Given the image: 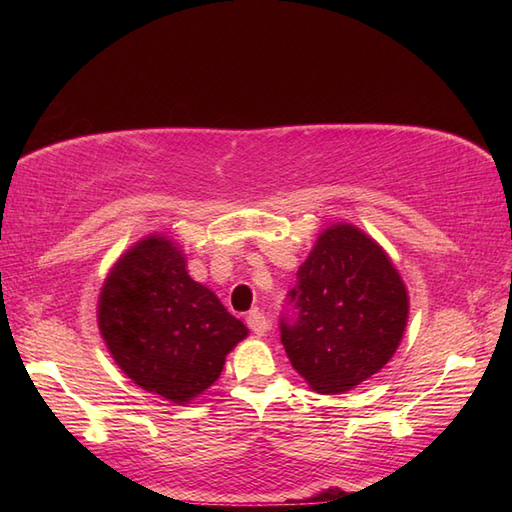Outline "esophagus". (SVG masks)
<instances>
[{"mask_svg":"<svg viewBox=\"0 0 512 512\" xmlns=\"http://www.w3.org/2000/svg\"><path fill=\"white\" fill-rule=\"evenodd\" d=\"M246 323H248V328L253 330L257 336H264L266 332H268V328H270V323H268V319H266V314L264 312H259V310H253L246 317Z\"/></svg>","mask_w":512,"mask_h":512,"instance_id":"obj_1","label":"esophagus"}]
</instances>
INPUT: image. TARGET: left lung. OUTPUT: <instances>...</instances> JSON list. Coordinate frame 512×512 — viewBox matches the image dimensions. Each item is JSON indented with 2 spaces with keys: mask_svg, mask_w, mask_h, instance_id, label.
Returning a JSON list of instances; mask_svg holds the SVG:
<instances>
[{
  "mask_svg": "<svg viewBox=\"0 0 512 512\" xmlns=\"http://www.w3.org/2000/svg\"><path fill=\"white\" fill-rule=\"evenodd\" d=\"M279 323L292 367L319 394H343L380 372L398 350L409 295L372 237L332 224L317 237Z\"/></svg>",
  "mask_w": 512,
  "mask_h": 512,
  "instance_id": "left-lung-1",
  "label": "left lung"
}]
</instances>
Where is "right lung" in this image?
I'll use <instances>...</instances> for the list:
<instances>
[{"label":"right lung","mask_w":512,"mask_h":512,"mask_svg":"<svg viewBox=\"0 0 512 512\" xmlns=\"http://www.w3.org/2000/svg\"><path fill=\"white\" fill-rule=\"evenodd\" d=\"M96 317L127 378L176 405L209 389L248 336L215 292L189 277L184 253L165 235L140 239L118 259Z\"/></svg>","instance_id":"right-lung-1"}]
</instances>
